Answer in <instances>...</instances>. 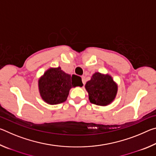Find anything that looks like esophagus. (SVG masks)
Segmentation results:
<instances>
[{
	"mask_svg": "<svg viewBox=\"0 0 156 156\" xmlns=\"http://www.w3.org/2000/svg\"><path fill=\"white\" fill-rule=\"evenodd\" d=\"M82 81H83V87L84 84H85V80H84V76H82Z\"/></svg>",
	"mask_w": 156,
	"mask_h": 156,
	"instance_id": "1",
	"label": "esophagus"
}]
</instances>
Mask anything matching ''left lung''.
Listing matches in <instances>:
<instances>
[{
    "instance_id": "obj_1",
    "label": "left lung",
    "mask_w": 156,
    "mask_h": 156,
    "mask_svg": "<svg viewBox=\"0 0 156 156\" xmlns=\"http://www.w3.org/2000/svg\"><path fill=\"white\" fill-rule=\"evenodd\" d=\"M85 89L91 103L105 107L114 101L118 93V84L109 73L97 72L87 82Z\"/></svg>"
}]
</instances>
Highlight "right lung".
<instances>
[{
	"label": "right lung",
	"mask_w": 156,
	"mask_h": 156,
	"mask_svg": "<svg viewBox=\"0 0 156 156\" xmlns=\"http://www.w3.org/2000/svg\"><path fill=\"white\" fill-rule=\"evenodd\" d=\"M82 80L65 73L61 67H50L38 80V91L42 100L49 105H58L66 101L70 89L83 87Z\"/></svg>",
	"instance_id": "obj_1"
}]
</instances>
